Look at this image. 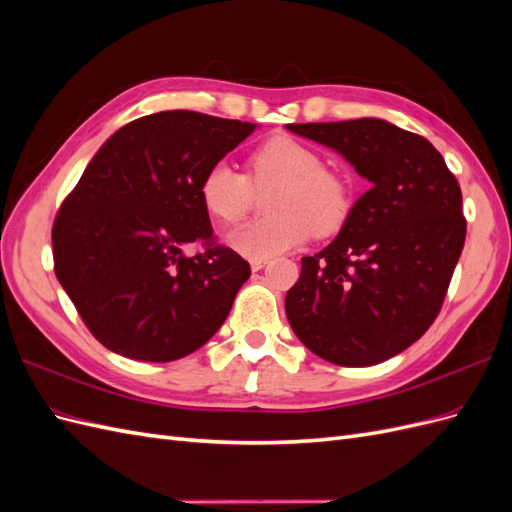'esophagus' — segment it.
<instances>
[{
  "label": "esophagus",
  "instance_id": "1",
  "mask_svg": "<svg viewBox=\"0 0 512 512\" xmlns=\"http://www.w3.org/2000/svg\"><path fill=\"white\" fill-rule=\"evenodd\" d=\"M267 265H269V258H252L250 260L252 271H260V269H265Z\"/></svg>",
  "mask_w": 512,
  "mask_h": 512
}]
</instances>
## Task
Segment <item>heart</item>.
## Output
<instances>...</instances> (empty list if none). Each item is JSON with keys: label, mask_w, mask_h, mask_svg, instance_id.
I'll return each instance as SVG.
<instances>
[{"label": "heart", "mask_w": 512, "mask_h": 512, "mask_svg": "<svg viewBox=\"0 0 512 512\" xmlns=\"http://www.w3.org/2000/svg\"><path fill=\"white\" fill-rule=\"evenodd\" d=\"M267 198L269 218L228 232L226 243L245 258H273L303 243L309 232L327 237L352 211V183L324 168L322 156L292 136H273L247 162V175L215 162L200 181V200L211 218L235 224L250 211L254 190Z\"/></svg>", "instance_id": "obj_1"}]
</instances>
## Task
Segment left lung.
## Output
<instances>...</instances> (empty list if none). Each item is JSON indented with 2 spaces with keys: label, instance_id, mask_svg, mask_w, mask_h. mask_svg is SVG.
Returning a JSON list of instances; mask_svg holds the SVG:
<instances>
[{
  "label": "left lung",
  "instance_id": "left-lung-1",
  "mask_svg": "<svg viewBox=\"0 0 512 512\" xmlns=\"http://www.w3.org/2000/svg\"><path fill=\"white\" fill-rule=\"evenodd\" d=\"M286 128L342 153L371 183L339 235L301 258L286 294L290 327L329 363H382L440 314L466 241L459 183L427 138L384 119Z\"/></svg>",
  "mask_w": 512,
  "mask_h": 512
}]
</instances>
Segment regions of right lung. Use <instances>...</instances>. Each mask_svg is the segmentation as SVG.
Here are the masks:
<instances>
[{
  "mask_svg": "<svg viewBox=\"0 0 512 512\" xmlns=\"http://www.w3.org/2000/svg\"><path fill=\"white\" fill-rule=\"evenodd\" d=\"M256 123L162 111L117 130L53 224L55 275L102 346L168 363L218 331L250 265L215 245L200 200L207 170ZM203 242L194 257L184 247Z\"/></svg>",
  "mask_w": 512,
  "mask_h": 512,
  "instance_id": "1",
  "label": "right lung"
}]
</instances>
